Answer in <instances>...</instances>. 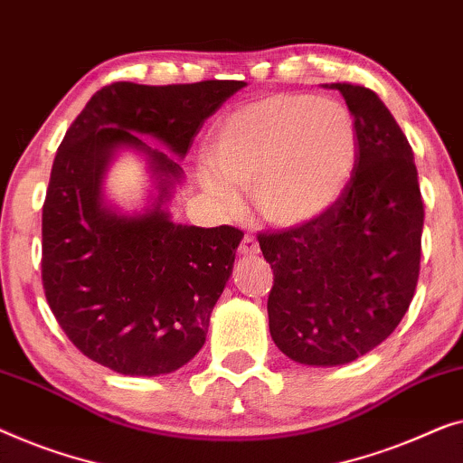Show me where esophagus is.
Listing matches in <instances>:
<instances>
[{
	"label": "esophagus",
	"instance_id": "obj_1",
	"mask_svg": "<svg viewBox=\"0 0 463 463\" xmlns=\"http://www.w3.org/2000/svg\"><path fill=\"white\" fill-rule=\"evenodd\" d=\"M239 253H241V256H256V253H260V245H258V241H256V237H253V234H245V237L241 239Z\"/></svg>",
	"mask_w": 463,
	"mask_h": 463
}]
</instances>
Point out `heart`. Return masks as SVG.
<instances>
[{"label": "heart", "mask_w": 463, "mask_h": 463, "mask_svg": "<svg viewBox=\"0 0 463 463\" xmlns=\"http://www.w3.org/2000/svg\"><path fill=\"white\" fill-rule=\"evenodd\" d=\"M216 174L201 182L222 207L251 191L266 222L291 229L321 218L340 199L356 161V129L346 107L304 94H270L218 121L210 140Z\"/></svg>", "instance_id": "heart-1"}]
</instances>
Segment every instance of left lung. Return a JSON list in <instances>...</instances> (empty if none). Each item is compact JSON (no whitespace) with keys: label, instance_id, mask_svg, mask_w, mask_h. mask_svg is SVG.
<instances>
[{"label":"left lung","instance_id":"8db88e82","mask_svg":"<svg viewBox=\"0 0 463 463\" xmlns=\"http://www.w3.org/2000/svg\"><path fill=\"white\" fill-rule=\"evenodd\" d=\"M331 88L353 113V175L321 218L258 237L275 275L272 340L315 367L359 359L396 329L418 285L424 229L413 151L392 113L369 88Z\"/></svg>","mask_w":463,"mask_h":463}]
</instances>
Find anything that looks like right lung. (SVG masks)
I'll return each mask as SVG.
<instances>
[{
	"mask_svg": "<svg viewBox=\"0 0 463 463\" xmlns=\"http://www.w3.org/2000/svg\"><path fill=\"white\" fill-rule=\"evenodd\" d=\"M247 86L199 81L99 90L58 146L42 213V281L58 325L88 359L123 375L180 369L205 344L243 232L175 224L161 210L182 167L142 136L184 157L207 117ZM119 146L145 150L160 178L151 213L103 205L101 175Z\"/></svg>",
	"mask_w": 463,
	"mask_h": 463,
	"instance_id": "add662e5",
	"label": "right lung"
}]
</instances>
